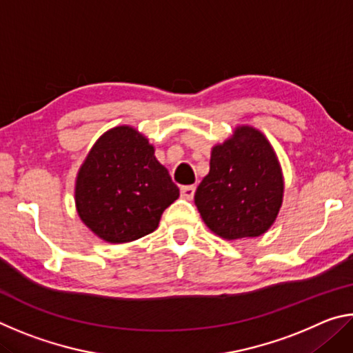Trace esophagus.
Segmentation results:
<instances>
[{
  "instance_id": "esophagus-1",
  "label": "esophagus",
  "mask_w": 353,
  "mask_h": 353,
  "mask_svg": "<svg viewBox=\"0 0 353 353\" xmlns=\"http://www.w3.org/2000/svg\"><path fill=\"white\" fill-rule=\"evenodd\" d=\"M194 191H196V187H193V185H190V187H182L181 188V196L183 199L191 201V199H193V196H194Z\"/></svg>"
}]
</instances>
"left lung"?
<instances>
[{
  "mask_svg": "<svg viewBox=\"0 0 353 353\" xmlns=\"http://www.w3.org/2000/svg\"><path fill=\"white\" fill-rule=\"evenodd\" d=\"M283 191L282 166L270 140L243 124L212 148L210 171L196 190L194 204L214 235L234 241L270 230Z\"/></svg>",
  "mask_w": 353,
  "mask_h": 353,
  "instance_id": "1",
  "label": "left lung"
}]
</instances>
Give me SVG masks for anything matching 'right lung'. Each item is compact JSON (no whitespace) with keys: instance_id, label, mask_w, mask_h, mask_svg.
Listing matches in <instances>:
<instances>
[{"instance_id":"1","label":"right lung","mask_w":353,"mask_h":353,"mask_svg":"<svg viewBox=\"0 0 353 353\" xmlns=\"http://www.w3.org/2000/svg\"><path fill=\"white\" fill-rule=\"evenodd\" d=\"M177 198V185L155 159L154 146L132 126H117L101 135L74 183L81 221L112 244L151 234Z\"/></svg>"}]
</instances>
